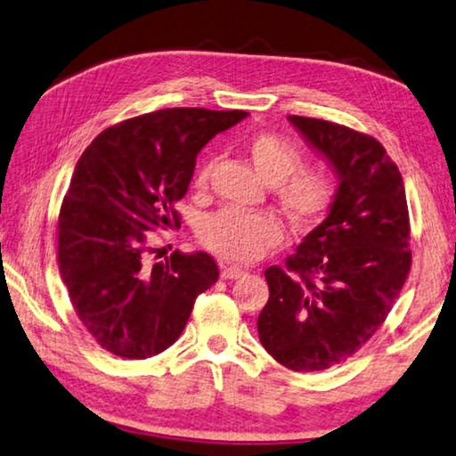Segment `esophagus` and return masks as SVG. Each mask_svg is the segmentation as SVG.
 <instances>
[{
    "mask_svg": "<svg viewBox=\"0 0 456 456\" xmlns=\"http://www.w3.org/2000/svg\"><path fill=\"white\" fill-rule=\"evenodd\" d=\"M243 274H245V271L237 265H223V269H221V279H225V281H237Z\"/></svg>",
    "mask_w": 456,
    "mask_h": 456,
    "instance_id": "obj_1",
    "label": "esophagus"
}]
</instances>
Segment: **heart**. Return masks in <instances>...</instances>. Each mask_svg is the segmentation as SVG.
Here are the masks:
<instances>
[{
  "instance_id": "obj_1",
  "label": "heart",
  "mask_w": 456,
  "mask_h": 456,
  "mask_svg": "<svg viewBox=\"0 0 456 456\" xmlns=\"http://www.w3.org/2000/svg\"><path fill=\"white\" fill-rule=\"evenodd\" d=\"M245 151L256 174L274 187L276 201L290 221L305 225L326 211L334 193L332 182L318 169L298 170L302 154L287 138L271 132L255 134L247 140ZM208 177L209 166H203L195 177V185L205 187ZM200 239L209 251L225 261L253 263L281 243L282 225L271 213L221 209L201 223Z\"/></svg>"
}]
</instances>
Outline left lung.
Masks as SVG:
<instances>
[{"mask_svg":"<svg viewBox=\"0 0 456 456\" xmlns=\"http://www.w3.org/2000/svg\"><path fill=\"white\" fill-rule=\"evenodd\" d=\"M338 180L326 219L265 271L261 344L284 368L320 371L376 334L411 269L403 180L386 148L340 124L289 116Z\"/></svg>","mask_w":456,"mask_h":456,"instance_id":"obj_1","label":"left lung"}]
</instances>
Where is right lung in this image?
Returning a JSON list of instances; mask_svg holds the SVG:
<instances>
[{"instance_id": "obj_1", "label": "right lung", "mask_w": 456, "mask_h": 456, "mask_svg": "<svg viewBox=\"0 0 456 456\" xmlns=\"http://www.w3.org/2000/svg\"><path fill=\"white\" fill-rule=\"evenodd\" d=\"M248 112L166 109L93 140L59 213V271L75 312L104 350L146 360L172 346L195 298L219 279L208 253L150 263V231L177 225L195 158Z\"/></svg>"}]
</instances>
